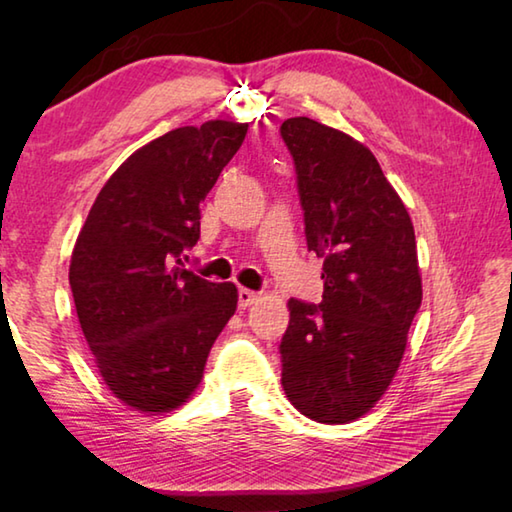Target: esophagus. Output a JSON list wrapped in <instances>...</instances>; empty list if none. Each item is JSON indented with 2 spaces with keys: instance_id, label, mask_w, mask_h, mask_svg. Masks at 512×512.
Segmentation results:
<instances>
[{
  "instance_id": "esophagus-1",
  "label": "esophagus",
  "mask_w": 512,
  "mask_h": 512,
  "mask_svg": "<svg viewBox=\"0 0 512 512\" xmlns=\"http://www.w3.org/2000/svg\"><path fill=\"white\" fill-rule=\"evenodd\" d=\"M257 292H253V290H248V288H239V292H237V306L242 308V310H246L248 306H253V303L257 301Z\"/></svg>"
}]
</instances>
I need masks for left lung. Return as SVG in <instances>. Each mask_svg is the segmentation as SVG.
<instances>
[{"instance_id":"1","label":"left lung","mask_w":512,"mask_h":512,"mask_svg":"<svg viewBox=\"0 0 512 512\" xmlns=\"http://www.w3.org/2000/svg\"><path fill=\"white\" fill-rule=\"evenodd\" d=\"M279 132L295 160L308 250L323 257V301H288L281 385L303 416L345 424L376 405L405 354L422 303L416 235L365 145L306 116Z\"/></svg>"}]
</instances>
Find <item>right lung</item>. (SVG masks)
<instances>
[{"instance_id": "obj_1", "label": "right lung", "mask_w": 512, "mask_h": 512, "mask_svg": "<svg viewBox=\"0 0 512 512\" xmlns=\"http://www.w3.org/2000/svg\"><path fill=\"white\" fill-rule=\"evenodd\" d=\"M248 125L178 127L134 151L92 204L70 262L85 341L116 398L171 411L200 385L237 308V288L184 266L200 239V202Z\"/></svg>"}]
</instances>
